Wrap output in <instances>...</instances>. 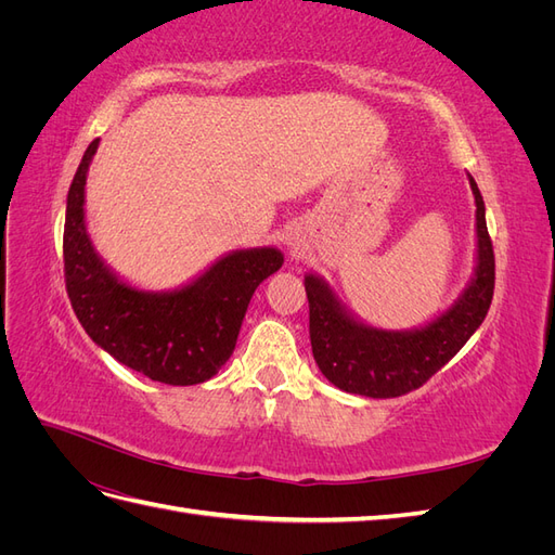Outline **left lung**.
<instances>
[{
    "mask_svg": "<svg viewBox=\"0 0 555 555\" xmlns=\"http://www.w3.org/2000/svg\"><path fill=\"white\" fill-rule=\"evenodd\" d=\"M477 201V273L467 292L433 324L410 333H386L363 326L335 304L326 284L308 275L312 354L324 377L347 393L398 398L424 386L459 354L491 308L495 289V255L486 229L483 198L469 178Z\"/></svg>",
    "mask_w": 555,
    "mask_h": 555,
    "instance_id": "obj_1",
    "label": "left lung"
}]
</instances>
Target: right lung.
I'll return each instance as SVG.
<instances>
[{
    "label": "right lung",
    "mask_w": 555,
    "mask_h": 555,
    "mask_svg": "<svg viewBox=\"0 0 555 555\" xmlns=\"http://www.w3.org/2000/svg\"><path fill=\"white\" fill-rule=\"evenodd\" d=\"M94 139L66 196L64 282L80 326L108 354L145 377L190 386L217 375L236 347L249 298L280 271L273 247L243 249L173 294H145L117 280L94 255L86 233V178Z\"/></svg>",
    "instance_id": "1"
}]
</instances>
